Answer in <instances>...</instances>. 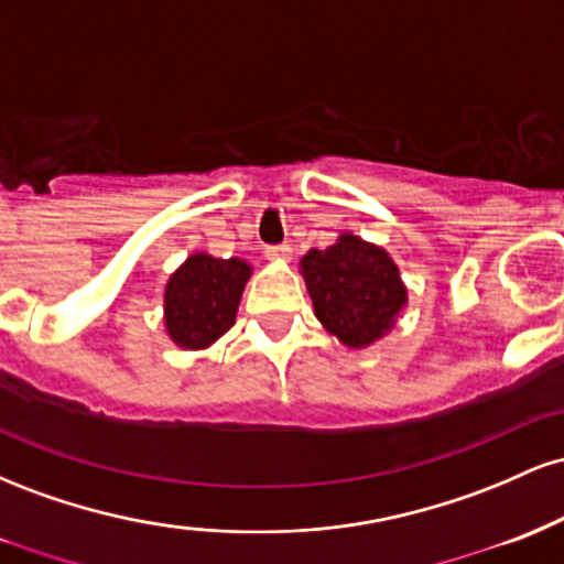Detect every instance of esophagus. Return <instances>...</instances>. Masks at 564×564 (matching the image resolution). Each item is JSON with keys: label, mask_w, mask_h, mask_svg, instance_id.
<instances>
[{"label": "esophagus", "mask_w": 564, "mask_h": 564, "mask_svg": "<svg viewBox=\"0 0 564 564\" xmlns=\"http://www.w3.org/2000/svg\"><path fill=\"white\" fill-rule=\"evenodd\" d=\"M264 257L268 260H278V262H289L291 260V246L289 243H273L264 249Z\"/></svg>", "instance_id": "esophagus-1"}]
</instances>
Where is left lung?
<instances>
[{
    "mask_svg": "<svg viewBox=\"0 0 564 564\" xmlns=\"http://www.w3.org/2000/svg\"><path fill=\"white\" fill-rule=\"evenodd\" d=\"M302 275L318 321L349 347L384 336L405 304L390 254L349 232L326 251L313 249L302 257Z\"/></svg>",
    "mask_w": 564,
    "mask_h": 564,
    "instance_id": "8db88e82",
    "label": "left lung"
}]
</instances>
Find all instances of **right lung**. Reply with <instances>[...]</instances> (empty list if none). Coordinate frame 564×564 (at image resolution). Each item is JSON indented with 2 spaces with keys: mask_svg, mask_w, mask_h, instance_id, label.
I'll return each mask as SVG.
<instances>
[{
  "mask_svg": "<svg viewBox=\"0 0 564 564\" xmlns=\"http://www.w3.org/2000/svg\"><path fill=\"white\" fill-rule=\"evenodd\" d=\"M251 268L243 260L193 254L166 283V332L180 347L204 349L236 323Z\"/></svg>",
  "mask_w": 564,
  "mask_h": 564,
  "instance_id": "obj_1",
  "label": "right lung"
}]
</instances>
